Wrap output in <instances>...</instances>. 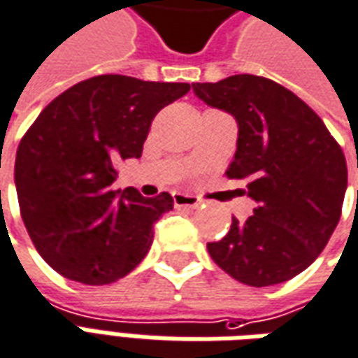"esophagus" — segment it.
Returning <instances> with one entry per match:
<instances>
[{
    "mask_svg": "<svg viewBox=\"0 0 358 358\" xmlns=\"http://www.w3.org/2000/svg\"><path fill=\"white\" fill-rule=\"evenodd\" d=\"M174 205L176 207H187V209H196L199 201L194 196H187V194H174Z\"/></svg>",
    "mask_w": 358,
    "mask_h": 358,
    "instance_id": "esophagus-1",
    "label": "esophagus"
}]
</instances>
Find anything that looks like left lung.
<instances>
[{
	"label": "left lung",
	"mask_w": 358,
	"mask_h": 358,
	"mask_svg": "<svg viewBox=\"0 0 358 358\" xmlns=\"http://www.w3.org/2000/svg\"><path fill=\"white\" fill-rule=\"evenodd\" d=\"M192 89L236 120L227 176L248 180L256 201L254 215L232 217L224 238L207 244L209 256L250 287L289 281L320 256L339 222L347 189L341 147L306 102L271 79L232 75Z\"/></svg>",
	"instance_id": "1"
}]
</instances>
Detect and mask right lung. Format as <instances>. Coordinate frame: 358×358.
I'll return each mask as SVG.
<instances>
[{"mask_svg":"<svg viewBox=\"0 0 358 358\" xmlns=\"http://www.w3.org/2000/svg\"><path fill=\"white\" fill-rule=\"evenodd\" d=\"M192 87L96 75L62 92L22 136L15 159L21 217L50 267L106 285L139 266L172 196L112 189L120 161L139 159L153 118Z\"/></svg>","mask_w":358,"mask_h":358,"instance_id":"add662e5","label":"right lung"}]
</instances>
